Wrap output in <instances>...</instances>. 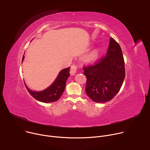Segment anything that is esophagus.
Returning <instances> with one entry per match:
<instances>
[{
  "label": "esophagus",
  "mask_w": 150,
  "mask_h": 150,
  "mask_svg": "<svg viewBox=\"0 0 150 150\" xmlns=\"http://www.w3.org/2000/svg\"><path fill=\"white\" fill-rule=\"evenodd\" d=\"M76 67L75 65H72L71 67V70H70V74L71 75H75V74L76 73Z\"/></svg>",
  "instance_id": "obj_1"
}]
</instances>
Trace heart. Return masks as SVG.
Wrapping results in <instances>:
<instances>
[{"label":"heart","mask_w":150,"mask_h":150,"mask_svg":"<svg viewBox=\"0 0 150 150\" xmlns=\"http://www.w3.org/2000/svg\"><path fill=\"white\" fill-rule=\"evenodd\" d=\"M101 53V49L100 47H96L87 54L86 60L90 63H94L99 59Z\"/></svg>","instance_id":"heart-1"}]
</instances>
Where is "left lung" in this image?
Listing matches in <instances>:
<instances>
[{
  "label": "left lung",
  "instance_id": "8db88e82",
  "mask_svg": "<svg viewBox=\"0 0 150 150\" xmlns=\"http://www.w3.org/2000/svg\"><path fill=\"white\" fill-rule=\"evenodd\" d=\"M87 77L85 92L96 103L111 100L119 91L125 77V62L120 46L110 38L106 56L94 66L84 67Z\"/></svg>",
  "mask_w": 150,
  "mask_h": 150
}]
</instances>
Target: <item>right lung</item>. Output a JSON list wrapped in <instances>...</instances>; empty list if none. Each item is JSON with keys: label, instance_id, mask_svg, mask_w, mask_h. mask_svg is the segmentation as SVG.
<instances>
[{"label": "right lung", "instance_id": "right-lung-1", "mask_svg": "<svg viewBox=\"0 0 150 150\" xmlns=\"http://www.w3.org/2000/svg\"><path fill=\"white\" fill-rule=\"evenodd\" d=\"M23 57L22 62L24 59ZM70 67L61 70L54 81L47 88L37 91L30 90L25 84V87L30 94L37 100L43 103H52L58 100L62 95L66 87V82L70 76Z\"/></svg>", "mask_w": 150, "mask_h": 150}]
</instances>
